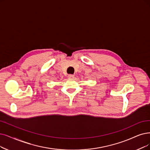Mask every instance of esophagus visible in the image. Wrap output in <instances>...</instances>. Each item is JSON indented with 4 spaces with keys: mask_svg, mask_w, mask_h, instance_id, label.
I'll use <instances>...</instances> for the list:
<instances>
[{
    "mask_svg": "<svg viewBox=\"0 0 150 150\" xmlns=\"http://www.w3.org/2000/svg\"><path fill=\"white\" fill-rule=\"evenodd\" d=\"M68 77H69V78L72 79V78H74V76L73 74H69V75H68Z\"/></svg>",
    "mask_w": 150,
    "mask_h": 150,
    "instance_id": "esophagus-1",
    "label": "esophagus"
}]
</instances>
